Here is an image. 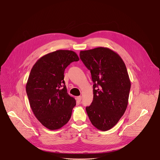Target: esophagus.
<instances>
[{"instance_id":"34e87169","label":"esophagus","mask_w":160,"mask_h":160,"mask_svg":"<svg viewBox=\"0 0 160 160\" xmlns=\"http://www.w3.org/2000/svg\"><path fill=\"white\" fill-rule=\"evenodd\" d=\"M81 100H82V96H78V97L77 98V102H80Z\"/></svg>"}]
</instances>
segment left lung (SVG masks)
<instances>
[{"mask_svg": "<svg viewBox=\"0 0 160 160\" xmlns=\"http://www.w3.org/2000/svg\"><path fill=\"white\" fill-rule=\"evenodd\" d=\"M80 57L90 71L93 101L86 107L92 124L106 131L115 126L127 109L131 83L121 57L107 48L82 51Z\"/></svg>", "mask_w": 160, "mask_h": 160, "instance_id": "8db88e82", "label": "left lung"}]
</instances>
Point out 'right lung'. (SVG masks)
<instances>
[{"mask_svg":"<svg viewBox=\"0 0 160 160\" xmlns=\"http://www.w3.org/2000/svg\"><path fill=\"white\" fill-rule=\"evenodd\" d=\"M79 61L72 51L58 50L40 58L32 68L26 85L30 107L47 128H61L70 120L75 99L67 92L64 72L71 62Z\"/></svg>","mask_w":160,"mask_h":160,"instance_id":"right-lung-1","label":"right lung"}]
</instances>
